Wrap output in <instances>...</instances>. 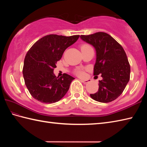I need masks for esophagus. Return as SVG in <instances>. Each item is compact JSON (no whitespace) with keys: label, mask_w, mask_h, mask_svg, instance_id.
Segmentation results:
<instances>
[{"label":"esophagus","mask_w":147,"mask_h":147,"mask_svg":"<svg viewBox=\"0 0 147 147\" xmlns=\"http://www.w3.org/2000/svg\"><path fill=\"white\" fill-rule=\"evenodd\" d=\"M82 82H83V83L86 84L90 82V80H82Z\"/></svg>","instance_id":"esophagus-1"}]
</instances>
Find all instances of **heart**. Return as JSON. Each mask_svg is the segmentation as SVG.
Listing matches in <instances>:
<instances>
[{
  "label": "heart",
  "mask_w": 147,
  "mask_h": 147,
  "mask_svg": "<svg viewBox=\"0 0 147 147\" xmlns=\"http://www.w3.org/2000/svg\"><path fill=\"white\" fill-rule=\"evenodd\" d=\"M90 47V45H86V44L83 45L82 47H81V49H85V48H87V47ZM76 74L80 76H83L84 75V72L82 70H77L76 71Z\"/></svg>",
  "instance_id": "heart-1"
}]
</instances>
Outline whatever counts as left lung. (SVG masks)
I'll list each match as a JSON object with an SVG mask.
<instances>
[{
    "mask_svg": "<svg viewBox=\"0 0 147 147\" xmlns=\"http://www.w3.org/2000/svg\"><path fill=\"white\" fill-rule=\"evenodd\" d=\"M80 38L95 48L93 74H101L102 77L98 92L90 96L102 103L114 100L122 94L129 81L130 65L125 51L116 40L104 32L81 35Z\"/></svg>",
    "mask_w": 147,
    "mask_h": 147,
    "instance_id": "obj_1",
    "label": "left lung"
}]
</instances>
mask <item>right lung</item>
<instances>
[{
  "label": "right lung",
  "instance_id": "right-lung-1",
  "mask_svg": "<svg viewBox=\"0 0 147 147\" xmlns=\"http://www.w3.org/2000/svg\"><path fill=\"white\" fill-rule=\"evenodd\" d=\"M79 36L47 35L34 43L27 52L23 74L25 85L34 98L42 103L52 104L66 94L74 78L67 74L57 77L54 69L65 50L75 43Z\"/></svg>",
  "mask_w": 147,
  "mask_h": 147
}]
</instances>
